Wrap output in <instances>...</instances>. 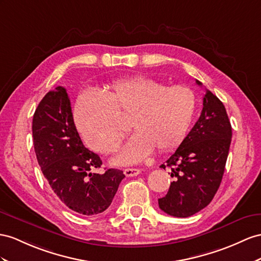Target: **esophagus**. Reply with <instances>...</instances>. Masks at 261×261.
Segmentation results:
<instances>
[{
    "label": "esophagus",
    "instance_id": "obj_1",
    "mask_svg": "<svg viewBox=\"0 0 261 261\" xmlns=\"http://www.w3.org/2000/svg\"><path fill=\"white\" fill-rule=\"evenodd\" d=\"M123 173L125 176L131 177V176H137L140 174V170L139 169H124Z\"/></svg>",
    "mask_w": 261,
    "mask_h": 261
}]
</instances>
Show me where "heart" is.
<instances>
[{
    "label": "heart",
    "mask_w": 261,
    "mask_h": 261,
    "mask_svg": "<svg viewBox=\"0 0 261 261\" xmlns=\"http://www.w3.org/2000/svg\"><path fill=\"white\" fill-rule=\"evenodd\" d=\"M196 95L188 86H172L148 77L119 79L108 91L79 96L75 117L85 142L93 151L109 154L118 150L126 132L119 115L131 116L133 135L113 159L118 164L141 161L156 148L166 152L181 143L194 118Z\"/></svg>",
    "instance_id": "obj_1"
}]
</instances>
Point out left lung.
Segmentation results:
<instances>
[{"label": "left lung", "instance_id": "8db88e82", "mask_svg": "<svg viewBox=\"0 0 261 261\" xmlns=\"http://www.w3.org/2000/svg\"><path fill=\"white\" fill-rule=\"evenodd\" d=\"M198 86L202 83L196 80ZM231 125L223 102L206 90L196 123L165 164L174 177L159 206L168 215L189 217L208 205L224 175Z\"/></svg>", "mask_w": 261, "mask_h": 261}]
</instances>
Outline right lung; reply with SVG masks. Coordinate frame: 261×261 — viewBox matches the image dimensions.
Segmentation results:
<instances>
[{"instance_id": "obj_1", "label": "right lung", "mask_w": 261, "mask_h": 261, "mask_svg": "<svg viewBox=\"0 0 261 261\" xmlns=\"http://www.w3.org/2000/svg\"><path fill=\"white\" fill-rule=\"evenodd\" d=\"M32 131L38 164L59 200L87 216L108 208L124 174L116 169L103 174L91 173L102 161L83 144L64 87H56L42 99L33 117Z\"/></svg>"}]
</instances>
